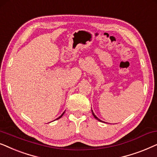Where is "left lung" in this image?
I'll list each match as a JSON object with an SVG mask.
<instances>
[{
  "mask_svg": "<svg viewBox=\"0 0 157 157\" xmlns=\"http://www.w3.org/2000/svg\"><path fill=\"white\" fill-rule=\"evenodd\" d=\"M92 113H93V116H94V117H95V118H96V119H97V120H98V121H100V119H99V118H98V117H97V116H95V113H93V110H92Z\"/></svg>",
  "mask_w": 157,
  "mask_h": 157,
  "instance_id": "left-lung-1",
  "label": "left lung"
}]
</instances>
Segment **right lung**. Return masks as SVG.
Listing matches in <instances>:
<instances>
[{
	"mask_svg": "<svg viewBox=\"0 0 157 157\" xmlns=\"http://www.w3.org/2000/svg\"><path fill=\"white\" fill-rule=\"evenodd\" d=\"M64 112H65V111H64ZM64 113H62V114L61 115V116H60L59 117V118H58L57 119H59V118H61V117H62V116H63V115H64Z\"/></svg>",
	"mask_w": 157,
	"mask_h": 157,
	"instance_id": "add662e5",
	"label": "right lung"
}]
</instances>
